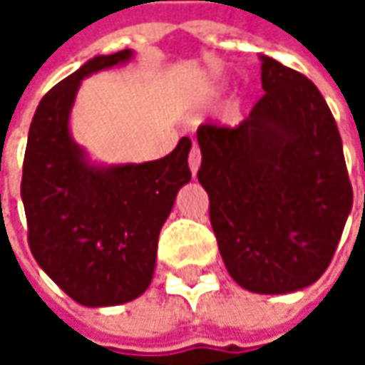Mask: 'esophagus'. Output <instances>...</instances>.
Listing matches in <instances>:
<instances>
[{"label": "esophagus", "instance_id": "34e87169", "mask_svg": "<svg viewBox=\"0 0 365 365\" xmlns=\"http://www.w3.org/2000/svg\"><path fill=\"white\" fill-rule=\"evenodd\" d=\"M189 166H190V173H192V175H197V170H199V166H201V150H199L197 144H192V146H190Z\"/></svg>", "mask_w": 365, "mask_h": 365}]
</instances>
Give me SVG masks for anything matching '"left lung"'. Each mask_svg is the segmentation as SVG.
Masks as SVG:
<instances>
[{
  "label": "left lung",
  "mask_w": 365,
  "mask_h": 365,
  "mask_svg": "<svg viewBox=\"0 0 365 365\" xmlns=\"http://www.w3.org/2000/svg\"><path fill=\"white\" fill-rule=\"evenodd\" d=\"M262 58L264 95L240 125L197 130L199 182L233 280L284 294L313 284L333 259L354 190L341 135L313 81Z\"/></svg>",
  "instance_id": "obj_1"
}]
</instances>
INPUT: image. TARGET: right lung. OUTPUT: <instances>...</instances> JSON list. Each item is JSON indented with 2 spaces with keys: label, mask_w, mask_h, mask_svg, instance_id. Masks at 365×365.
<instances>
[{
  "label": "right lung",
  "mask_w": 365,
  "mask_h": 365,
  "mask_svg": "<svg viewBox=\"0 0 365 365\" xmlns=\"http://www.w3.org/2000/svg\"><path fill=\"white\" fill-rule=\"evenodd\" d=\"M130 56L132 50L95 56L54 85L36 109L24 156L21 201L32 256L85 307L133 301L150 287L162 225L190 180L189 138L160 160L97 168L68 133L81 81Z\"/></svg>",
  "instance_id": "right-lung-1"
}]
</instances>
